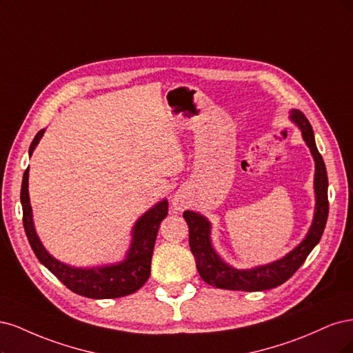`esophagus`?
<instances>
[{
    "label": "esophagus",
    "mask_w": 353,
    "mask_h": 353,
    "mask_svg": "<svg viewBox=\"0 0 353 353\" xmlns=\"http://www.w3.org/2000/svg\"><path fill=\"white\" fill-rule=\"evenodd\" d=\"M173 207L176 208V210H181V208H185L186 207V201L181 198L180 195H176L174 198H173Z\"/></svg>",
    "instance_id": "esophagus-1"
}]
</instances>
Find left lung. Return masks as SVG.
Wrapping results in <instances>:
<instances>
[{
    "label": "left lung",
    "instance_id": "8db88e82",
    "mask_svg": "<svg viewBox=\"0 0 353 353\" xmlns=\"http://www.w3.org/2000/svg\"><path fill=\"white\" fill-rule=\"evenodd\" d=\"M290 119L298 124L302 130V136L310 146L311 154L315 160V215L314 221L302 243L294 248L290 254H288L276 263L256 267L254 270H236L227 265L224 261L214 252L210 242V229L211 225L205 217L198 212L185 211L183 217L189 225V245L190 251L195 256L196 268L201 279L208 283L210 286L227 289V290H242V292H261L277 288L286 280H289L299 267L305 263L306 256L311 254L315 245L320 242L323 232L325 229V223L328 217V179L327 170L321 154L318 152L314 132L311 123L305 117L303 112L293 110Z\"/></svg>",
    "mask_w": 353,
    "mask_h": 353
}]
</instances>
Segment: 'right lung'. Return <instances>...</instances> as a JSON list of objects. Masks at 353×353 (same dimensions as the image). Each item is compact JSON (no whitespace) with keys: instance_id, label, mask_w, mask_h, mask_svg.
<instances>
[{"instance_id":"add662e5","label":"right lung","mask_w":353,"mask_h":353,"mask_svg":"<svg viewBox=\"0 0 353 353\" xmlns=\"http://www.w3.org/2000/svg\"><path fill=\"white\" fill-rule=\"evenodd\" d=\"M42 134L43 129L39 130L35 138H33L29 148V155H32L33 150H35V146L42 138ZM28 180L29 167L25 170L20 190V202L21 208H23V225L28 241L37 258L64 284L67 289H70L72 292L90 299H114L128 296V294L134 293L143 286L145 281L150 279L151 274V259L158 229H160L161 221L168 214V202L165 199L160 203H157V205L146 214H143L138 220V223H136L133 229L132 246L128 252V258L124 259L123 263L117 265L90 270L72 268L52 258L47 251H45V248L38 239L32 220Z\"/></svg>"}]
</instances>
